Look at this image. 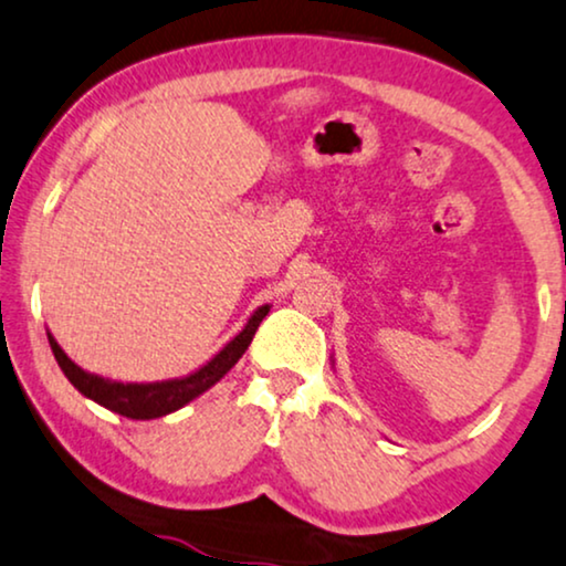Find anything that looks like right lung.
Instances as JSON below:
<instances>
[{
    "mask_svg": "<svg viewBox=\"0 0 566 566\" xmlns=\"http://www.w3.org/2000/svg\"><path fill=\"white\" fill-rule=\"evenodd\" d=\"M270 304L256 306L251 312V317L247 319V325L235 333L233 338L228 340L226 346L214 354L212 359L205 361L199 369L184 375V378H170V380H155V382H123V380H109L102 378V375L88 373L75 365L73 359L62 352V346L57 344V338L46 331L49 346H52L54 359L65 378L73 382L75 388L81 390L83 396L91 401H96L99 407L115 411V415L128 417V420H157V417L170 415V411H178L180 407H186L188 401H193L197 396L205 394L214 386V382L226 378L230 373V367L235 365L247 352L251 338H254L256 327L264 317H268Z\"/></svg>",
    "mask_w": 566,
    "mask_h": 566,
    "instance_id": "right-lung-1",
    "label": "right lung"
}]
</instances>
